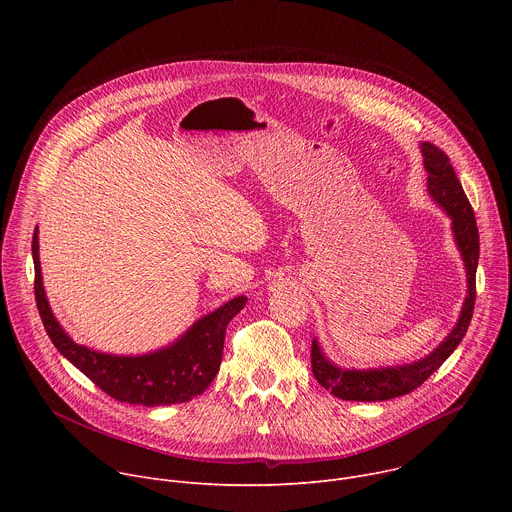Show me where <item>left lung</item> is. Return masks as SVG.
<instances>
[{
	"label": "left lung",
	"instance_id": "8db88e82",
	"mask_svg": "<svg viewBox=\"0 0 512 512\" xmlns=\"http://www.w3.org/2000/svg\"><path fill=\"white\" fill-rule=\"evenodd\" d=\"M423 168L427 172V192L452 221V235L466 269V298L452 332L429 354L407 364L379 369H342L322 350L318 338L312 340V373L318 383L342 401H387L415 391L429 379L444 360L458 348L472 320L476 300V267L480 257V239L474 210L462 190V184L450 164V158L429 141H421Z\"/></svg>",
	"mask_w": 512,
	"mask_h": 512
}]
</instances>
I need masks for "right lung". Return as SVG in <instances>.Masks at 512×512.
<instances>
[{
	"label": "right lung",
	"instance_id": "add662e5",
	"mask_svg": "<svg viewBox=\"0 0 512 512\" xmlns=\"http://www.w3.org/2000/svg\"><path fill=\"white\" fill-rule=\"evenodd\" d=\"M38 227L32 239V257L36 269V304L44 328L58 352L87 375L99 389L121 403L129 405H174L186 403L206 391L223 360L227 324L247 304L245 296L216 308L196 320L172 344L145 354H109L77 344L60 326L48 304L40 253Z\"/></svg>",
	"mask_w": 512,
	"mask_h": 512
}]
</instances>
